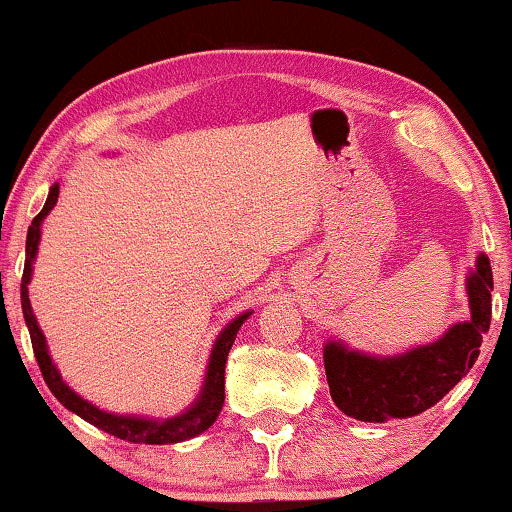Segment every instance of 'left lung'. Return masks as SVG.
Masks as SVG:
<instances>
[{"label":"left lung","mask_w":512,"mask_h":512,"mask_svg":"<svg viewBox=\"0 0 512 512\" xmlns=\"http://www.w3.org/2000/svg\"><path fill=\"white\" fill-rule=\"evenodd\" d=\"M492 291V265L480 251L466 275L471 317L452 324L438 340L394 356L359 352L342 340L324 342L333 403L347 417L377 424L433 408L478 359L482 335L492 321Z\"/></svg>","instance_id":"left-lung-1"}]
</instances>
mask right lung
Returning <instances> with one entry per match:
<instances>
[{"mask_svg":"<svg viewBox=\"0 0 512 512\" xmlns=\"http://www.w3.org/2000/svg\"><path fill=\"white\" fill-rule=\"evenodd\" d=\"M60 195V184H53L51 191H48L46 205L41 212L34 216L32 226L27 228V240H25V270H23V282H20V303H23V317L27 324V331H30L32 338V349L34 356H37V363L41 368V375L51 389V394L58 398V401L65 405L69 412L86 419L88 424L97 426V429L111 433V436L128 440V443H139V445H172V443H184V440H191L200 436L202 431H207L209 426L216 422L219 412L223 408V401H226V361L228 352L233 347L235 335L240 331L244 321L251 317L247 310L237 314L235 319H230V324L223 326V331L216 335L212 354H209V363L205 370V380H202L200 394L195 401L188 405V408L181 412V415L160 419V417H144V415H118V412H109L93 405L86 398L76 394V391L69 387V384L62 380L58 366H55L51 354H48L46 335L41 333L39 321L34 317L32 305H30V286L32 272H34V258L39 254V242H41V226H44V219L51 214Z\"/></svg>","mask_w":512,"mask_h":512,"instance_id":"add662e5","label":"right lung"}]
</instances>
